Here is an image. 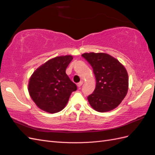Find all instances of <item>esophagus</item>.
<instances>
[{"label": "esophagus", "mask_w": 155, "mask_h": 155, "mask_svg": "<svg viewBox=\"0 0 155 155\" xmlns=\"http://www.w3.org/2000/svg\"><path fill=\"white\" fill-rule=\"evenodd\" d=\"M83 85V81H80L79 83H78V84H77V86L79 88V87H81V86Z\"/></svg>", "instance_id": "esophagus-1"}]
</instances>
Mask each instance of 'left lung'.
Listing matches in <instances>:
<instances>
[{"label":"left lung","instance_id":"1","mask_svg":"<svg viewBox=\"0 0 155 155\" xmlns=\"http://www.w3.org/2000/svg\"><path fill=\"white\" fill-rule=\"evenodd\" d=\"M91 65L96 80L94 91L87 97L94 109L100 112L118 107L128 91V74L118 60L105 53L82 54Z\"/></svg>","mask_w":155,"mask_h":155}]
</instances>
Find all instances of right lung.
<instances>
[{
	"label": "right lung",
	"mask_w": 155,
	"mask_h": 155,
	"mask_svg": "<svg viewBox=\"0 0 155 155\" xmlns=\"http://www.w3.org/2000/svg\"><path fill=\"white\" fill-rule=\"evenodd\" d=\"M72 59L71 55L54 58L33 73L28 91L41 109L50 113L61 111L67 105L71 93L77 90L76 85L65 72Z\"/></svg>",
	"instance_id": "right-lung-1"
}]
</instances>
